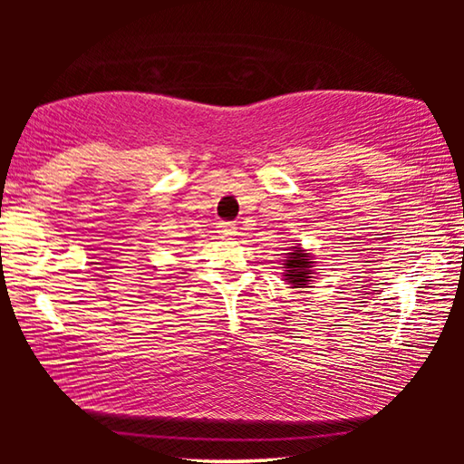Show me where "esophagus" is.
I'll return each mask as SVG.
<instances>
[{"instance_id": "34e87169", "label": "esophagus", "mask_w": 464, "mask_h": 464, "mask_svg": "<svg viewBox=\"0 0 464 464\" xmlns=\"http://www.w3.org/2000/svg\"><path fill=\"white\" fill-rule=\"evenodd\" d=\"M218 235L225 239H233L237 235V227L233 223H218Z\"/></svg>"}]
</instances>
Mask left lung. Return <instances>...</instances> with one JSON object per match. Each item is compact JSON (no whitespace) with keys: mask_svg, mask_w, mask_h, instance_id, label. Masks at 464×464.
Instances as JSON below:
<instances>
[{"mask_svg":"<svg viewBox=\"0 0 464 464\" xmlns=\"http://www.w3.org/2000/svg\"><path fill=\"white\" fill-rule=\"evenodd\" d=\"M313 256L307 249H303L301 246H293L290 247V254H286V260L282 264V276L293 285V288H304L311 282L313 274H315V262H311Z\"/></svg>","mask_w":464,"mask_h":464,"instance_id":"8db88e82","label":"left lung"}]
</instances>
